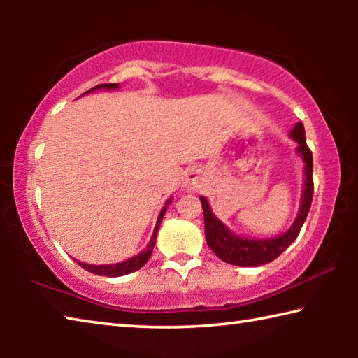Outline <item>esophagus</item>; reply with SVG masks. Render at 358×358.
Masks as SVG:
<instances>
[{
  "label": "esophagus",
  "instance_id": "obj_1",
  "mask_svg": "<svg viewBox=\"0 0 358 358\" xmlns=\"http://www.w3.org/2000/svg\"><path fill=\"white\" fill-rule=\"evenodd\" d=\"M202 185H203V175H202L201 171H197V169H192V171L186 173L185 187L187 191L201 189Z\"/></svg>",
  "mask_w": 358,
  "mask_h": 358
}]
</instances>
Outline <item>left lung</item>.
I'll use <instances>...</instances> for the list:
<instances>
[{
    "instance_id": "8db88e82",
    "label": "left lung",
    "mask_w": 358,
    "mask_h": 358,
    "mask_svg": "<svg viewBox=\"0 0 358 358\" xmlns=\"http://www.w3.org/2000/svg\"><path fill=\"white\" fill-rule=\"evenodd\" d=\"M294 141L299 143V155L305 161V189H303V201L301 207L296 216L295 222L292 224L286 234L280 237L270 240H248L240 238L234 235L224 224L213 215L207 199L201 197L202 208H203V220H205V238L217 257L224 262L238 265V266H257L268 264L275 260L281 252L289 248V245L299 237L303 222H305L308 213H310L311 202H313V153L310 147L306 145L305 128L303 123H296L295 128L290 132Z\"/></svg>"
}]
</instances>
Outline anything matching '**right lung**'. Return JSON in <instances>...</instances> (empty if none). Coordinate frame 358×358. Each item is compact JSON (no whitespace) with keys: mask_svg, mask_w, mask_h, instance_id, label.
Here are the masks:
<instances>
[{"mask_svg":"<svg viewBox=\"0 0 358 358\" xmlns=\"http://www.w3.org/2000/svg\"><path fill=\"white\" fill-rule=\"evenodd\" d=\"M117 87H118L117 83H102V85H98V87L88 90V92H85L83 94H87V93L93 92V90H98V88L112 90V88H117ZM167 203H171V201H169ZM166 210H167V207L161 210L159 217H157V222H156V227H155V232H153V237H151L150 243L147 245V248H145V250L141 254H137V256L124 260V262L115 264V265H90V264H83V262H78V265L83 266V268L87 271H92V273L99 275V276H123V275L132 273V271H136L138 268H142V266L147 264V260L150 259L151 252H153V248H155V243H156L157 229H159V226H161V221L166 215Z\"/></svg>","mask_w":358,"mask_h":358,"instance_id":"right-lung-1","label":"right lung"}]
</instances>
